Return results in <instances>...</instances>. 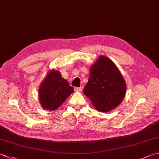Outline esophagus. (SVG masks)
Here are the masks:
<instances>
[{
  "mask_svg": "<svg viewBox=\"0 0 159 159\" xmlns=\"http://www.w3.org/2000/svg\"><path fill=\"white\" fill-rule=\"evenodd\" d=\"M74 91L76 92H81L82 87H74Z\"/></svg>",
  "mask_w": 159,
  "mask_h": 159,
  "instance_id": "obj_1",
  "label": "esophagus"
}]
</instances>
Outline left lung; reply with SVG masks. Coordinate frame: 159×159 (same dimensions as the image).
<instances>
[{
	"label": "left lung",
	"mask_w": 159,
	"mask_h": 159,
	"mask_svg": "<svg viewBox=\"0 0 159 159\" xmlns=\"http://www.w3.org/2000/svg\"><path fill=\"white\" fill-rule=\"evenodd\" d=\"M83 93L101 112H109L122 102L126 84L119 69L107 57L101 55L90 67Z\"/></svg>",
	"instance_id": "8db88e82"
}]
</instances>
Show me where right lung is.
<instances>
[{
    "label": "right lung",
    "instance_id": "obj_1",
    "mask_svg": "<svg viewBox=\"0 0 159 159\" xmlns=\"http://www.w3.org/2000/svg\"><path fill=\"white\" fill-rule=\"evenodd\" d=\"M39 100L43 109L54 111L61 105L71 93L72 87L57 70H50L39 87Z\"/></svg>",
    "mask_w": 159,
    "mask_h": 159
}]
</instances>
